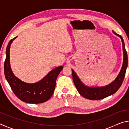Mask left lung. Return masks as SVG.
I'll use <instances>...</instances> for the list:
<instances>
[{
    "label": "left lung",
    "instance_id": "left-lung-1",
    "mask_svg": "<svg viewBox=\"0 0 129 129\" xmlns=\"http://www.w3.org/2000/svg\"><path fill=\"white\" fill-rule=\"evenodd\" d=\"M113 32L115 35L119 37L121 39L123 54V60L121 69L119 72L118 75L117 76L116 78L112 82H111L108 85L104 86H88L85 85L80 80V78L78 77L77 74L75 73V72L73 69H72L73 80L75 85L77 88L78 93L80 94V95H81L82 97H85V99L90 100H99L105 99V98L112 95L116 92L121 87L122 82H123L124 77L125 76L126 69H127V54L126 51L125 43H124V41L122 37L119 35L117 34L113 30Z\"/></svg>",
    "mask_w": 129,
    "mask_h": 129
}]
</instances>
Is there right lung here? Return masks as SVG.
Returning <instances> with one entry per match:
<instances>
[{"instance_id": "1", "label": "right lung", "mask_w": 129, "mask_h": 129, "mask_svg": "<svg viewBox=\"0 0 129 129\" xmlns=\"http://www.w3.org/2000/svg\"><path fill=\"white\" fill-rule=\"evenodd\" d=\"M12 39L8 43L6 49V57L4 64V75L15 94L21 101L29 104L43 103L52 97L56 86L57 76L63 69L60 66L52 70L43 79L35 83H27L15 76L10 65V52Z\"/></svg>"}]
</instances>
